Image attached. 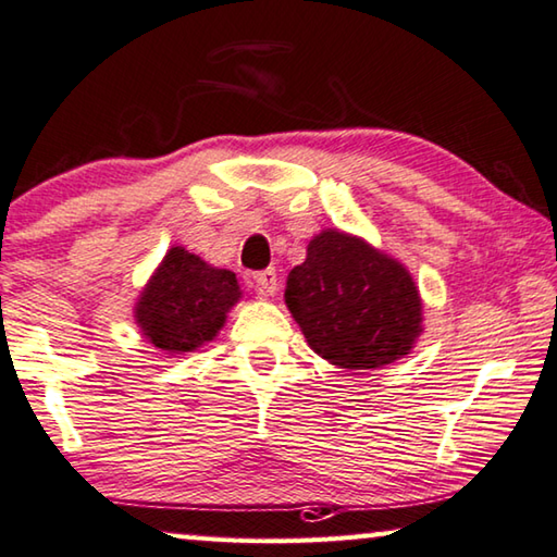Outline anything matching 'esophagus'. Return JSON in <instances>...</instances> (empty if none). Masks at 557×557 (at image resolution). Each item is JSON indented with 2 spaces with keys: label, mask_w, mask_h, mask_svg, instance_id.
I'll use <instances>...</instances> for the list:
<instances>
[{
  "label": "esophagus",
  "mask_w": 557,
  "mask_h": 557,
  "mask_svg": "<svg viewBox=\"0 0 557 557\" xmlns=\"http://www.w3.org/2000/svg\"><path fill=\"white\" fill-rule=\"evenodd\" d=\"M255 289H258L260 297H272L280 289V282H277V272L268 268L255 275Z\"/></svg>",
  "instance_id": "obj_1"
}]
</instances>
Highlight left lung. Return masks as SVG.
I'll list each match as a JSON object with an SVG mask.
<instances>
[{
	"label": "left lung",
	"mask_w": 557,
	"mask_h": 557,
	"mask_svg": "<svg viewBox=\"0 0 557 557\" xmlns=\"http://www.w3.org/2000/svg\"><path fill=\"white\" fill-rule=\"evenodd\" d=\"M285 302L305 339L339 369H379L409 355L421 330L417 282L361 237L322 231L287 275Z\"/></svg>",
	"instance_id": "8db88e82"
}]
</instances>
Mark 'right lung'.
Here are the masks:
<instances>
[{"mask_svg": "<svg viewBox=\"0 0 557 557\" xmlns=\"http://www.w3.org/2000/svg\"><path fill=\"white\" fill-rule=\"evenodd\" d=\"M240 295L235 272L171 247L140 293L134 317L158 351L178 357L215 339Z\"/></svg>", "mask_w": 557, "mask_h": 557, "instance_id": "obj_1", "label": "right lung"}]
</instances>
